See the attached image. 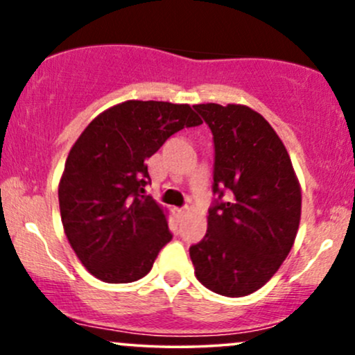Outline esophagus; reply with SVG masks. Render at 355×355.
<instances>
[{"label": "esophagus", "instance_id": "34e87169", "mask_svg": "<svg viewBox=\"0 0 355 355\" xmlns=\"http://www.w3.org/2000/svg\"><path fill=\"white\" fill-rule=\"evenodd\" d=\"M173 214H175V217L180 218L182 215L185 214V207H175V209H173Z\"/></svg>", "mask_w": 355, "mask_h": 355}]
</instances>
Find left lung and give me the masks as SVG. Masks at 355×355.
<instances>
[{"instance_id":"obj_1","label":"left lung","mask_w":355,"mask_h":355,"mask_svg":"<svg viewBox=\"0 0 355 355\" xmlns=\"http://www.w3.org/2000/svg\"><path fill=\"white\" fill-rule=\"evenodd\" d=\"M214 135L215 198L209 230L190 247L198 282L215 294L259 291L282 266L299 230L302 195L275 130L243 105H193Z\"/></svg>"}]
</instances>
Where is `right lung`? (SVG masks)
Returning <instances> with one entry per match:
<instances>
[{
	"instance_id": "right-lung-1",
	"label": "right lung",
	"mask_w": 355,
	"mask_h": 355,
	"mask_svg": "<svg viewBox=\"0 0 355 355\" xmlns=\"http://www.w3.org/2000/svg\"><path fill=\"white\" fill-rule=\"evenodd\" d=\"M198 125L190 105L128 100L96 116L71 146L58 189L61 222L96 279L128 284L152 270L172 232L145 195L146 160L173 133Z\"/></svg>"
}]
</instances>
